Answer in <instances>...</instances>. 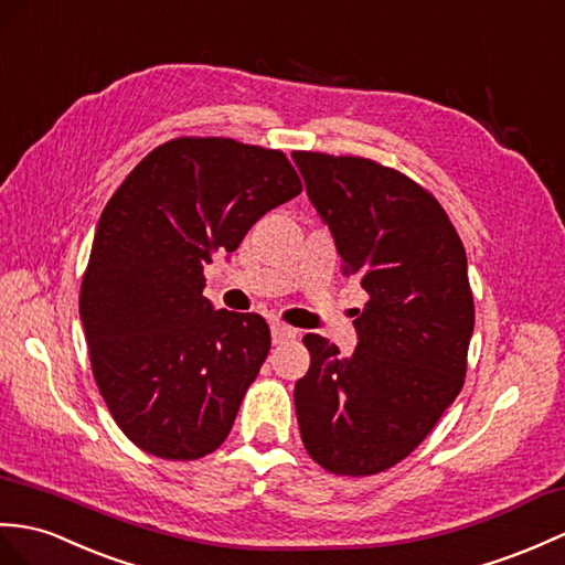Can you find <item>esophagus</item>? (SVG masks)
I'll list each match as a JSON object with an SVG mask.
<instances>
[{"label":"esophagus","mask_w":565,"mask_h":565,"mask_svg":"<svg viewBox=\"0 0 565 565\" xmlns=\"http://www.w3.org/2000/svg\"><path fill=\"white\" fill-rule=\"evenodd\" d=\"M291 339H296L294 327H288L284 322H274L271 324V342L274 344H286V342H291Z\"/></svg>","instance_id":"1"}]
</instances>
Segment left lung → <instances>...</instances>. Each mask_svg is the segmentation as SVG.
<instances>
[{
    "label": "left lung",
    "instance_id": "1",
    "mask_svg": "<svg viewBox=\"0 0 565 565\" xmlns=\"http://www.w3.org/2000/svg\"><path fill=\"white\" fill-rule=\"evenodd\" d=\"M294 161L344 277L371 296L353 320L351 356L320 334L303 337L300 438L332 475L371 477L402 462L465 385L475 332L465 245L436 196L395 168L318 151Z\"/></svg>",
    "mask_w": 565,
    "mask_h": 565
}]
</instances>
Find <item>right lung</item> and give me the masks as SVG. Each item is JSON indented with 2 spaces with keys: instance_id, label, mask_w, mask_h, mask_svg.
<instances>
[{
  "instance_id": "right-lung-1",
  "label": "right lung",
  "mask_w": 565,
  "mask_h": 565,
  "mask_svg": "<svg viewBox=\"0 0 565 565\" xmlns=\"http://www.w3.org/2000/svg\"><path fill=\"white\" fill-rule=\"evenodd\" d=\"M300 190L281 151L180 137L105 204L78 315L100 395L143 452L185 462L226 440L271 337L257 312L214 310L204 267Z\"/></svg>"
}]
</instances>
